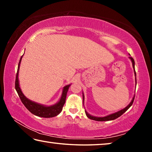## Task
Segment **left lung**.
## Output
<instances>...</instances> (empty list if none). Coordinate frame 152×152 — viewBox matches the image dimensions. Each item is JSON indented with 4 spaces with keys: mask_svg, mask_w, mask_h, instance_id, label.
Masks as SVG:
<instances>
[{
    "mask_svg": "<svg viewBox=\"0 0 152 152\" xmlns=\"http://www.w3.org/2000/svg\"><path fill=\"white\" fill-rule=\"evenodd\" d=\"M129 58L131 59V60H132V61L133 68V69H134V73H135V76H136V72H135V61H134V60H133V58L132 57H129ZM134 99H135V96H133L132 102H131L130 103H129V104L128 106L126 107L125 108V109L121 110H119V111H118V112H117V113H113V114L108 115V116H106V117H93V116H91V115H89L88 113H87L86 111H85L86 115V116L88 117L90 119L94 120V121H106L114 120V119H117V118L119 117L120 116H121V115L123 114V113H124L125 111H127L129 108V107L133 104V101H134ZM83 100H84V96H83Z\"/></svg>",
    "mask_w": 152,
    "mask_h": 152,
    "instance_id": "8db88e82",
    "label": "left lung"
}]
</instances>
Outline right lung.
<instances>
[{"label": "right lung", "instance_id": "add662e5", "mask_svg": "<svg viewBox=\"0 0 152 152\" xmlns=\"http://www.w3.org/2000/svg\"><path fill=\"white\" fill-rule=\"evenodd\" d=\"M22 57L23 56L20 57V59L19 62V65H18L16 79H15V89H16L20 101H21V102H23V104L25 105V107H26L27 109L32 113V114L36 115V116L44 117V118H50V117H53L57 116L58 115H59L61 113L64 105L65 104L67 92L68 91V88L69 87H70V84L64 86V88L63 89L62 94H61L60 101H59L58 103H56V104L52 105V106L45 107V106H43V105L36 103L35 102L30 101V100H29L27 98L25 97V95L23 94L21 90H20L19 87V79H18V74H19V66H20V61H21Z\"/></svg>", "mask_w": 152, "mask_h": 152}]
</instances>
